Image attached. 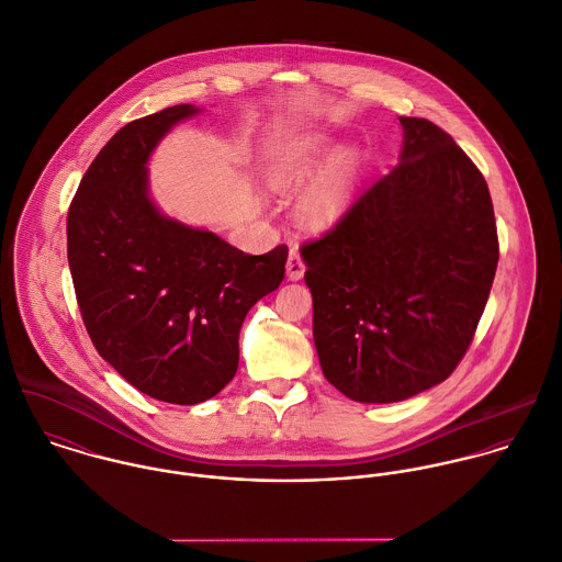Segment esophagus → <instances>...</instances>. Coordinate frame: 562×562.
<instances>
[{
  "label": "esophagus",
  "mask_w": 562,
  "mask_h": 562,
  "mask_svg": "<svg viewBox=\"0 0 562 562\" xmlns=\"http://www.w3.org/2000/svg\"><path fill=\"white\" fill-rule=\"evenodd\" d=\"M304 271H306L304 258L300 256V251L291 249V254H289V260H286V276H289V280H302Z\"/></svg>",
  "instance_id": "1"
}]
</instances>
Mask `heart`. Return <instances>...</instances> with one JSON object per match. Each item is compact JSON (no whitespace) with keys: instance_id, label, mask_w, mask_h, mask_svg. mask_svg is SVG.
Returning <instances> with one entry per match:
<instances>
[{"instance_id":"b5f03b06","label":"heart","mask_w":562,"mask_h":562,"mask_svg":"<svg viewBox=\"0 0 562 562\" xmlns=\"http://www.w3.org/2000/svg\"><path fill=\"white\" fill-rule=\"evenodd\" d=\"M324 148L319 144H297L284 150L269 168L267 179L276 190H289L306 181L322 164ZM352 186V166L346 159L330 164L313 183L302 192L297 214L306 225L322 227L339 216Z\"/></svg>"}]
</instances>
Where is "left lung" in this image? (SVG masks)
Here are the masks:
<instances>
[{"instance_id": "obj_1", "label": "left lung", "mask_w": 562, "mask_h": 562, "mask_svg": "<svg viewBox=\"0 0 562 562\" xmlns=\"http://www.w3.org/2000/svg\"><path fill=\"white\" fill-rule=\"evenodd\" d=\"M401 124V164L300 247L324 376L357 403L405 401L449 379L499 262L480 168L438 124Z\"/></svg>"}]
</instances>
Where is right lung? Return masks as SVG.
Masks as SVG:
<instances>
[{
	"mask_svg": "<svg viewBox=\"0 0 562 562\" xmlns=\"http://www.w3.org/2000/svg\"><path fill=\"white\" fill-rule=\"evenodd\" d=\"M192 104L122 126L95 155L67 212V260L82 324L104 361L150 398L196 405L236 374L247 311L284 280L289 247L249 256L164 218L146 159Z\"/></svg>",
	"mask_w": 562,
	"mask_h": 562,
	"instance_id": "add662e5",
	"label": "right lung"
}]
</instances>
